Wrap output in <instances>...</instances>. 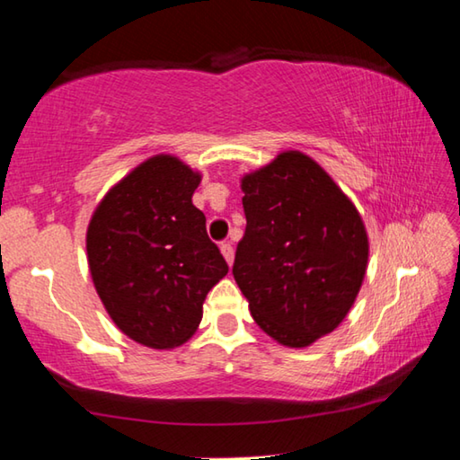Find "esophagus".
Listing matches in <instances>:
<instances>
[{
  "mask_svg": "<svg viewBox=\"0 0 460 460\" xmlns=\"http://www.w3.org/2000/svg\"><path fill=\"white\" fill-rule=\"evenodd\" d=\"M221 253H223L225 261H227L231 266L233 260H235V252H233V245L231 243H221Z\"/></svg>",
  "mask_w": 460,
  "mask_h": 460,
  "instance_id": "34e87169",
  "label": "esophagus"
}]
</instances>
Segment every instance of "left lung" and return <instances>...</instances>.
Wrapping results in <instances>:
<instances>
[{
    "label": "left lung",
    "mask_w": 460,
    "mask_h": 460,
    "mask_svg": "<svg viewBox=\"0 0 460 460\" xmlns=\"http://www.w3.org/2000/svg\"><path fill=\"white\" fill-rule=\"evenodd\" d=\"M245 235L233 278L260 329L290 349L313 345L351 310L369 260L359 211L298 150L241 178Z\"/></svg>",
    "instance_id": "1"
}]
</instances>
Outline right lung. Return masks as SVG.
<instances>
[{
  "instance_id": "right-lung-1",
  "label": "right lung",
  "mask_w": 460,
  "mask_h": 460,
  "mask_svg": "<svg viewBox=\"0 0 460 460\" xmlns=\"http://www.w3.org/2000/svg\"><path fill=\"white\" fill-rule=\"evenodd\" d=\"M200 172L155 154L111 186L87 227L93 284L115 326L150 349L199 329L208 290L229 266L192 205Z\"/></svg>"
}]
</instances>
